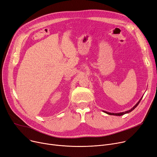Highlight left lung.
<instances>
[{"instance_id":"left-lung-1","label":"left lung","mask_w":157,"mask_h":157,"mask_svg":"<svg viewBox=\"0 0 157 157\" xmlns=\"http://www.w3.org/2000/svg\"><path fill=\"white\" fill-rule=\"evenodd\" d=\"M142 98H143V97L141 98V99H140L139 101V102L133 107L131 109H130V110H128V111H125V112H122V113H109V112H107V111H103V112H104V113H107V114H110V115H114V116H121V115H123V114H127V113H130V112H131L132 111H133L136 107L138 105V104H139V102H141V99H142Z\"/></svg>"}]
</instances>
